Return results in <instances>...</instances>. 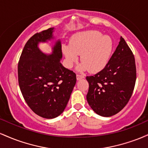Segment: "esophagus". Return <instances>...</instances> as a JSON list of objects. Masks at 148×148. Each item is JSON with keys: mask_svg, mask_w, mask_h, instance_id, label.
Returning a JSON list of instances; mask_svg holds the SVG:
<instances>
[{"mask_svg": "<svg viewBox=\"0 0 148 148\" xmlns=\"http://www.w3.org/2000/svg\"><path fill=\"white\" fill-rule=\"evenodd\" d=\"M84 78H85L84 75H79V74H77V75H76V79L77 80H81L84 79Z\"/></svg>", "mask_w": 148, "mask_h": 148, "instance_id": "obj_1", "label": "esophagus"}]
</instances>
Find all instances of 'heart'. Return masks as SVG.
<instances>
[{
  "mask_svg": "<svg viewBox=\"0 0 148 148\" xmlns=\"http://www.w3.org/2000/svg\"><path fill=\"white\" fill-rule=\"evenodd\" d=\"M113 50V42L109 36L97 30H88L74 35L69 46L63 45L62 51L66 60V65L70 68L79 60L81 64L76 67L79 72L88 69L97 72L105 67Z\"/></svg>",
  "mask_w": 148,
  "mask_h": 148,
  "instance_id": "1",
  "label": "heart"
}]
</instances>
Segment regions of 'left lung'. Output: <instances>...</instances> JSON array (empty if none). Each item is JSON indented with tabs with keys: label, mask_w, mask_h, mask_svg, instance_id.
<instances>
[{
	"label": "left lung",
	"mask_w": 148,
	"mask_h": 148,
	"mask_svg": "<svg viewBox=\"0 0 148 148\" xmlns=\"http://www.w3.org/2000/svg\"><path fill=\"white\" fill-rule=\"evenodd\" d=\"M136 79L135 59L123 37L102 70L86 77L89 89L88 104L97 114L110 117L128 103Z\"/></svg>",
	"instance_id": "8db88e82"
}]
</instances>
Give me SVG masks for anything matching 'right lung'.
I'll list each match as a JSON object with an SVG mask.
<instances>
[{"mask_svg":"<svg viewBox=\"0 0 148 148\" xmlns=\"http://www.w3.org/2000/svg\"><path fill=\"white\" fill-rule=\"evenodd\" d=\"M55 28L36 33L25 44L18 64L20 90L34 113L47 119L59 116L68 103L76 82L75 73L63 67L61 42L56 40L51 53L39 44L55 40Z\"/></svg>","mask_w":148,"mask_h":148,"instance_id":"add662e5","label":"right lung"}]
</instances>
